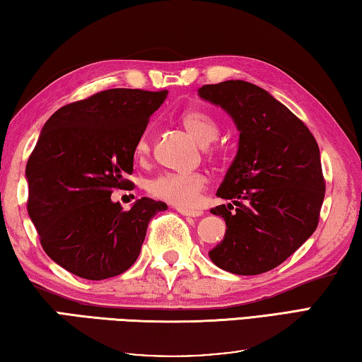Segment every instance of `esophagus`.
<instances>
[{"label": "esophagus", "instance_id": "esophagus-1", "mask_svg": "<svg viewBox=\"0 0 362 362\" xmlns=\"http://www.w3.org/2000/svg\"><path fill=\"white\" fill-rule=\"evenodd\" d=\"M175 209L179 211L180 214H183V216H190V217L203 216V211H199V209H185V208H175Z\"/></svg>", "mask_w": 362, "mask_h": 362}]
</instances>
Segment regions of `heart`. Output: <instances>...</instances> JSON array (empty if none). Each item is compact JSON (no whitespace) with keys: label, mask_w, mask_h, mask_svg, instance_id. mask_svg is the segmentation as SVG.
I'll return each mask as SVG.
<instances>
[{"label":"heart","mask_w":362,"mask_h":362,"mask_svg":"<svg viewBox=\"0 0 362 362\" xmlns=\"http://www.w3.org/2000/svg\"><path fill=\"white\" fill-rule=\"evenodd\" d=\"M182 124L202 145H209L219 135V125L214 117L202 109H188L182 114ZM150 134L145 132L135 145V154L145 159L150 154ZM208 185V177L202 172H163L146 183L151 197L163 199L182 208H193L199 202L203 190Z\"/></svg>","instance_id":"heart-1"}]
</instances>
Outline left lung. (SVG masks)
I'll return each mask as SVG.
<instances>
[{
  "instance_id": "obj_1",
  "label": "left lung",
  "mask_w": 362,
  "mask_h": 362,
  "mask_svg": "<svg viewBox=\"0 0 362 362\" xmlns=\"http://www.w3.org/2000/svg\"><path fill=\"white\" fill-rule=\"evenodd\" d=\"M198 93L226 109L240 130L237 156L217 190L230 203L211 209L226 221V237L209 257L232 274L267 272L317 228L325 194L317 141L301 119L253 83L226 80Z\"/></svg>"
}]
</instances>
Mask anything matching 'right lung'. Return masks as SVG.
Returning a JSON list of instances; mask_svg holds the SVG:
<instances>
[{
  "instance_id": "add662e5",
  "label": "right lung",
  "mask_w": 362,
  "mask_h": 362,
  "mask_svg": "<svg viewBox=\"0 0 362 362\" xmlns=\"http://www.w3.org/2000/svg\"><path fill=\"white\" fill-rule=\"evenodd\" d=\"M168 90H103L51 116L27 160V211L45 253L88 280L122 274L136 261L148 223L168 204L111 199L132 190L135 145Z\"/></svg>"
}]
</instances>
